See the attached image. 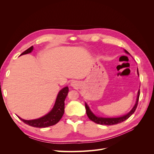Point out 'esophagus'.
Listing matches in <instances>:
<instances>
[{
    "mask_svg": "<svg viewBox=\"0 0 154 154\" xmlns=\"http://www.w3.org/2000/svg\"><path fill=\"white\" fill-rule=\"evenodd\" d=\"M70 85H71V87H72L73 88H76V87H78L79 86V83L77 81H72L71 83V84H70Z\"/></svg>",
    "mask_w": 154,
    "mask_h": 154,
    "instance_id": "obj_1",
    "label": "esophagus"
}]
</instances>
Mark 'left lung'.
Masks as SVG:
<instances>
[{
  "label": "left lung",
  "instance_id": "left-lung-1",
  "mask_svg": "<svg viewBox=\"0 0 154 154\" xmlns=\"http://www.w3.org/2000/svg\"><path fill=\"white\" fill-rule=\"evenodd\" d=\"M124 51L126 53L130 54V53L127 50L125 49ZM137 72L138 76H139L138 69L137 70ZM139 95H140V89H139V91L137 92V98H136V103H135L134 106H133V108L131 109V110H130L128 113H127V114H125L122 116H119V117H117V118H103V117H100V116H97L92 112L91 110L90 109L89 106H88L87 103H86V102H85L87 115L88 117V118H89L91 121H92V122H94V123H96L97 124L105 125H116V124L124 122V121L127 120L128 118L130 117V116H132L134 114L135 110H136V109L137 108V106L138 104Z\"/></svg>",
  "mask_w": 154,
  "mask_h": 154
}]
</instances>
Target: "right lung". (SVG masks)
Wrapping results in <instances>:
<instances>
[{
	"instance_id": "right-lung-1",
	"label": "right lung",
	"mask_w": 154,
	"mask_h": 154,
	"mask_svg": "<svg viewBox=\"0 0 154 154\" xmlns=\"http://www.w3.org/2000/svg\"><path fill=\"white\" fill-rule=\"evenodd\" d=\"M32 50H33V46H31V47L26 50L24 52H23L20 56L29 54L32 52ZM68 92V87H65L62 89L60 90L57 95L53 109H51L49 113L42 116V117L32 120H26L22 119L19 116H18V117L26 124L36 128L48 127L50 126L57 124L61 119L63 115L65 109L64 101L67 96Z\"/></svg>"
}]
</instances>
